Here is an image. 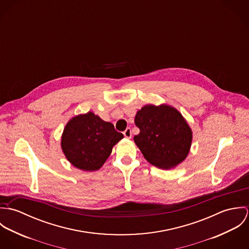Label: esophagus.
<instances>
[{"label":"esophagus","mask_w":249,"mask_h":249,"mask_svg":"<svg viewBox=\"0 0 249 249\" xmlns=\"http://www.w3.org/2000/svg\"><path fill=\"white\" fill-rule=\"evenodd\" d=\"M124 137H125V138L130 139V138H131V136H132L131 129H130V128H126V129L124 130Z\"/></svg>","instance_id":"esophagus-1"}]
</instances>
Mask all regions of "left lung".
<instances>
[{"label": "left lung", "mask_w": 249, "mask_h": 249, "mask_svg": "<svg viewBox=\"0 0 249 249\" xmlns=\"http://www.w3.org/2000/svg\"><path fill=\"white\" fill-rule=\"evenodd\" d=\"M135 124L140 133L134 136V142L151 165L170 170L187 158L193 131L177 108L146 105L137 111Z\"/></svg>", "instance_id": "obj_1"}]
</instances>
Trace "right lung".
Listing matches in <instances>:
<instances>
[{"instance_id":"add662e5","label":"right lung","mask_w":249,"mask_h":249,"mask_svg":"<svg viewBox=\"0 0 249 249\" xmlns=\"http://www.w3.org/2000/svg\"><path fill=\"white\" fill-rule=\"evenodd\" d=\"M124 138L113 124L89 111L72 117L66 124L61 148L71 165L84 172L100 170L112 152L113 146Z\"/></svg>"}]
</instances>
